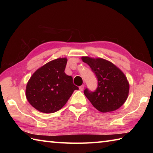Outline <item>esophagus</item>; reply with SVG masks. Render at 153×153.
Returning <instances> with one entry per match:
<instances>
[{
    "label": "esophagus",
    "instance_id": "34e87169",
    "mask_svg": "<svg viewBox=\"0 0 153 153\" xmlns=\"http://www.w3.org/2000/svg\"><path fill=\"white\" fill-rule=\"evenodd\" d=\"M79 88L80 90H81V91H82V90H84V85H82V86H80L79 87Z\"/></svg>",
    "mask_w": 153,
    "mask_h": 153
}]
</instances>
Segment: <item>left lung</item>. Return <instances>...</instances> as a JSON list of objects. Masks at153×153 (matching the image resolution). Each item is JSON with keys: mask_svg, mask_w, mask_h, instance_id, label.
Masks as SVG:
<instances>
[{"mask_svg": "<svg viewBox=\"0 0 153 153\" xmlns=\"http://www.w3.org/2000/svg\"><path fill=\"white\" fill-rule=\"evenodd\" d=\"M98 80L94 92L86 88L84 93L92 105L102 113L118 109L128 97L129 85L127 77L117 67L105 59L82 56Z\"/></svg>", "mask_w": 153, "mask_h": 153, "instance_id": "obj_1", "label": "left lung"}]
</instances>
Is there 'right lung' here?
<instances>
[{
	"label": "right lung",
	"mask_w": 153,
	"mask_h": 153,
	"mask_svg": "<svg viewBox=\"0 0 153 153\" xmlns=\"http://www.w3.org/2000/svg\"><path fill=\"white\" fill-rule=\"evenodd\" d=\"M67 58L48 62L37 69L28 81L25 96L36 109L52 113L63 107L75 90L73 78L65 73Z\"/></svg>",
	"instance_id": "obj_1"
}]
</instances>
